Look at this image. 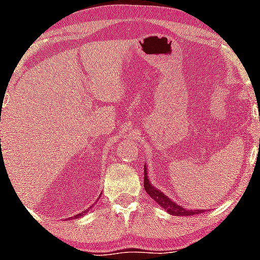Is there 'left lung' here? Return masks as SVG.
I'll return each mask as SVG.
<instances>
[{
	"instance_id": "left-lung-1",
	"label": "left lung",
	"mask_w": 260,
	"mask_h": 260,
	"mask_svg": "<svg viewBox=\"0 0 260 260\" xmlns=\"http://www.w3.org/2000/svg\"><path fill=\"white\" fill-rule=\"evenodd\" d=\"M143 186H145V190L150 194V197L153 201L157 202V205H160L164 210H166V212L170 213L173 216H191V215H200V213L205 212V210H191V208H184L183 206H179L178 203L174 202L173 200L166 196L164 191H161L160 189H157L156 186H153L150 183V179L147 175V166L145 165V181H143Z\"/></svg>"
}]
</instances>
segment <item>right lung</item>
Masks as SVG:
<instances>
[{
	"label": "right lung",
	"mask_w": 260,
	"mask_h": 260,
	"mask_svg": "<svg viewBox=\"0 0 260 260\" xmlns=\"http://www.w3.org/2000/svg\"><path fill=\"white\" fill-rule=\"evenodd\" d=\"M91 207H92V206H91ZM91 207H89V208H86V210H85V211H82V212H81V213H79V215H76V216H72V217H71V218H76V217H81V216H84V215H86V213H87V212H89V210H90V208H91Z\"/></svg>",
	"instance_id": "1"
}]
</instances>
